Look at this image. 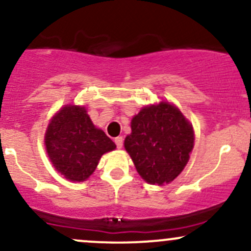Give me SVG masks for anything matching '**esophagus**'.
<instances>
[{
    "label": "esophagus",
    "mask_w": 251,
    "mask_h": 251,
    "mask_svg": "<svg viewBox=\"0 0 251 251\" xmlns=\"http://www.w3.org/2000/svg\"><path fill=\"white\" fill-rule=\"evenodd\" d=\"M115 144H117V148L118 149H121L123 148V144H124V138L123 137H117V138L114 139Z\"/></svg>",
    "instance_id": "esophagus-1"
}]
</instances>
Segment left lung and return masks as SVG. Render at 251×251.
I'll list each match as a JSON object with an SVG mask.
<instances>
[{
	"mask_svg": "<svg viewBox=\"0 0 251 251\" xmlns=\"http://www.w3.org/2000/svg\"><path fill=\"white\" fill-rule=\"evenodd\" d=\"M131 130L124 145L143 180L162 186L181 174L194 147V131L177 107L164 101L144 107L132 118Z\"/></svg>",
	"mask_w": 251,
	"mask_h": 251,
	"instance_id": "8db88e82",
	"label": "left lung"
}]
</instances>
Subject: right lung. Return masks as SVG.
Here are the masks:
<instances>
[{"mask_svg": "<svg viewBox=\"0 0 251 251\" xmlns=\"http://www.w3.org/2000/svg\"><path fill=\"white\" fill-rule=\"evenodd\" d=\"M50 161L60 175L74 182L94 173L103 153L115 149L111 138L96 128L85 107L67 104L50 121L45 133Z\"/></svg>", "mask_w": 251, "mask_h": 251, "instance_id": "right-lung-1", "label": "right lung"}]
</instances>
